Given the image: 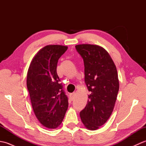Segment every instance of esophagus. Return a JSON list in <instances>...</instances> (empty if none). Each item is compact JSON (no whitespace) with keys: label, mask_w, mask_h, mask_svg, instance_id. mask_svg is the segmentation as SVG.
I'll return each mask as SVG.
<instances>
[{"label":"esophagus","mask_w":146,"mask_h":146,"mask_svg":"<svg viewBox=\"0 0 146 146\" xmlns=\"http://www.w3.org/2000/svg\"><path fill=\"white\" fill-rule=\"evenodd\" d=\"M75 95H76L75 93H72V94H70V98L71 99V100H74V98H75Z\"/></svg>","instance_id":"esophagus-1"}]
</instances>
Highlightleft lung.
I'll return each instance as SVG.
<instances>
[{
	"label": "left lung",
	"instance_id": "8db88e82",
	"mask_svg": "<svg viewBox=\"0 0 146 146\" xmlns=\"http://www.w3.org/2000/svg\"><path fill=\"white\" fill-rule=\"evenodd\" d=\"M84 61L85 82L90 95L80 111L86 128L95 131L103 125L112 113L119 90L117 68L104 48L94 44L75 46Z\"/></svg>",
	"mask_w": 146,
	"mask_h": 146
}]
</instances>
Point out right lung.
<instances>
[{"instance_id": "1", "label": "right lung", "mask_w": 146, "mask_h": 146, "mask_svg": "<svg viewBox=\"0 0 146 146\" xmlns=\"http://www.w3.org/2000/svg\"><path fill=\"white\" fill-rule=\"evenodd\" d=\"M67 49L61 45L45 46L33 58L27 71V88L34 112L49 129L61 124L68 107V98L56 72L59 58Z\"/></svg>"}]
</instances>
